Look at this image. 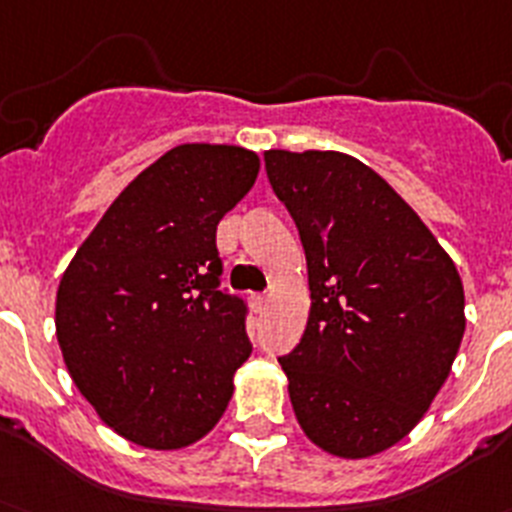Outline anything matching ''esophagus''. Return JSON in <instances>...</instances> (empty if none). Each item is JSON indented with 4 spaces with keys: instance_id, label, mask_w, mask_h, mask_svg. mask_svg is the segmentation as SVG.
<instances>
[{
    "instance_id": "1",
    "label": "esophagus",
    "mask_w": 512,
    "mask_h": 512,
    "mask_svg": "<svg viewBox=\"0 0 512 512\" xmlns=\"http://www.w3.org/2000/svg\"><path fill=\"white\" fill-rule=\"evenodd\" d=\"M265 301H268V299H265L262 293H252V296H250V304H252V309H255V311L265 309Z\"/></svg>"
}]
</instances>
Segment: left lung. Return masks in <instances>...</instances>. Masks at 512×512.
Wrapping results in <instances>:
<instances>
[{
    "label": "left lung",
    "instance_id": "1",
    "mask_svg": "<svg viewBox=\"0 0 512 512\" xmlns=\"http://www.w3.org/2000/svg\"><path fill=\"white\" fill-rule=\"evenodd\" d=\"M296 221L311 309L278 363L296 420L332 456L366 459L415 428L464 337L459 270L415 211L342 151H265Z\"/></svg>",
    "mask_w": 512,
    "mask_h": 512
}]
</instances>
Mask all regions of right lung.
<instances>
[{
    "mask_svg": "<svg viewBox=\"0 0 512 512\" xmlns=\"http://www.w3.org/2000/svg\"><path fill=\"white\" fill-rule=\"evenodd\" d=\"M257 170L242 146H175L115 198L61 278L64 363L126 441L172 451L224 415L252 345L247 304L219 288L216 226Z\"/></svg>",
    "mask_w": 512,
    "mask_h": 512,
    "instance_id": "right-lung-1",
    "label": "right lung"
}]
</instances>
